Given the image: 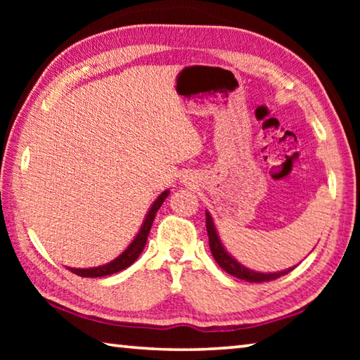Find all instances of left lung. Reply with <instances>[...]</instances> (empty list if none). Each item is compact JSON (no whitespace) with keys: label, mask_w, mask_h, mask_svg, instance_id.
Instances as JSON below:
<instances>
[{"label":"left lung","mask_w":360,"mask_h":360,"mask_svg":"<svg viewBox=\"0 0 360 360\" xmlns=\"http://www.w3.org/2000/svg\"><path fill=\"white\" fill-rule=\"evenodd\" d=\"M206 230H208L210 249H211L212 257H214V260L217 262V265L231 276L245 279V281H248V283H268V281H273V279H278L284 275H288L289 271L294 270V268H289V270L278 271V273H257V271L249 270V268H245L243 265H240L238 262H236L227 251H225L221 240H219L214 222H212L210 212H206Z\"/></svg>","instance_id":"8db88e82"}]
</instances>
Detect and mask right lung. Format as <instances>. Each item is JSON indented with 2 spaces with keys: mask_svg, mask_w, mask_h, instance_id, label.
<instances>
[{
  "mask_svg": "<svg viewBox=\"0 0 360 360\" xmlns=\"http://www.w3.org/2000/svg\"><path fill=\"white\" fill-rule=\"evenodd\" d=\"M169 191H165L160 193V197H158L154 205L150 206V210L148 212V216L144 219V224L141 230H139V233L136 235V238L131 241V245L125 249L124 252H122L117 259H114L112 262H109L106 265H101V266H96V268H68L71 273H75L77 276H82V278H100V276H108V275H114V273H117L120 270H125L127 266H130L133 262H135L139 254L143 252V249L146 246V241H148V235L152 227V222H154L157 211L160 210L162 203L165 202V198L168 197Z\"/></svg>",
  "mask_w": 360,
  "mask_h": 360,
  "instance_id": "add662e5",
  "label": "right lung"
}]
</instances>
